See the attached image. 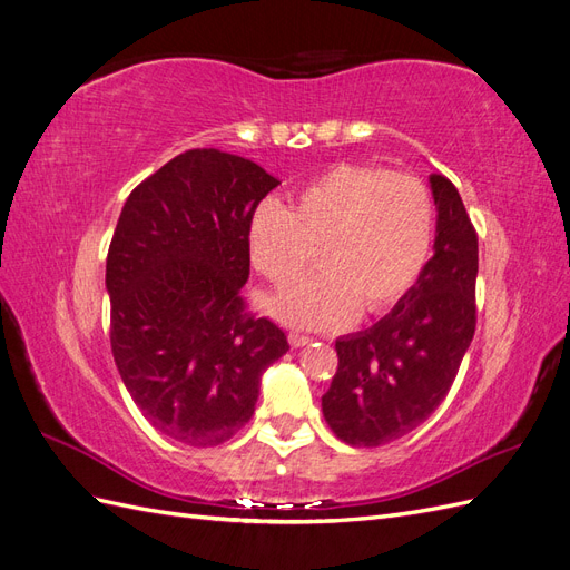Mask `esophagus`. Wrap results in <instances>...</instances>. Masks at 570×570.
<instances>
[{"mask_svg":"<svg viewBox=\"0 0 570 570\" xmlns=\"http://www.w3.org/2000/svg\"><path fill=\"white\" fill-rule=\"evenodd\" d=\"M287 337H289V344H292V347H304V344L312 342V337H308V335H302V333H289Z\"/></svg>","mask_w":570,"mask_h":570,"instance_id":"34e87169","label":"esophagus"}]
</instances>
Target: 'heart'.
<instances>
[{"mask_svg": "<svg viewBox=\"0 0 570 570\" xmlns=\"http://www.w3.org/2000/svg\"><path fill=\"white\" fill-rule=\"evenodd\" d=\"M438 235L433 189L390 168L337 164L299 189L295 206L264 199L247 223L252 266L285 285L314 258L312 275L268 302L302 327H337L354 312L383 314L416 285Z\"/></svg>", "mask_w": 570, "mask_h": 570, "instance_id": "obj_1", "label": "heart"}]
</instances>
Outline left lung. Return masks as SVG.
<instances>
[{"mask_svg":"<svg viewBox=\"0 0 570 570\" xmlns=\"http://www.w3.org/2000/svg\"><path fill=\"white\" fill-rule=\"evenodd\" d=\"M430 187L438 237L419 283L368 331L335 342L337 371L321 406L352 446L394 442L428 421L475 333L478 233L450 178L433 174Z\"/></svg>","mask_w":570,"mask_h":570,"instance_id":"1","label":"left lung"}]
</instances>
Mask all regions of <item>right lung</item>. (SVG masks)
I'll return each instance as SVG.
<instances>
[{"label":"right lung","mask_w":570,"mask_h":570,"mask_svg":"<svg viewBox=\"0 0 570 570\" xmlns=\"http://www.w3.org/2000/svg\"><path fill=\"white\" fill-rule=\"evenodd\" d=\"M281 180L220 149L178 154L137 185L107 254L111 352L161 435L216 446L249 423L262 373L287 350L247 312V223Z\"/></svg>","instance_id":"1"}]
</instances>
